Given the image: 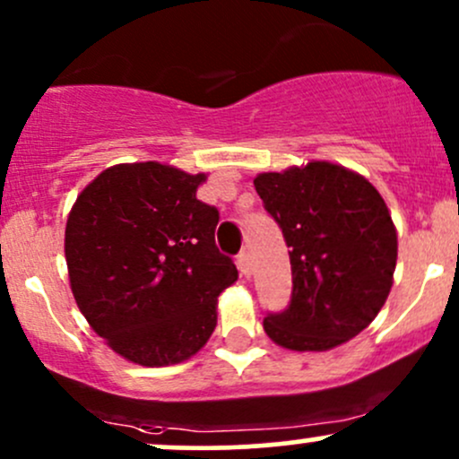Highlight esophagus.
<instances>
[{"label":"esophagus","mask_w":459,"mask_h":459,"mask_svg":"<svg viewBox=\"0 0 459 459\" xmlns=\"http://www.w3.org/2000/svg\"><path fill=\"white\" fill-rule=\"evenodd\" d=\"M238 268L241 272V276H246V279H248L250 276V255L246 253V250L238 256Z\"/></svg>","instance_id":"esophagus-1"}]
</instances>
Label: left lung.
<instances>
[{"instance_id": "1", "label": "left lung", "mask_w": 459, "mask_h": 459, "mask_svg": "<svg viewBox=\"0 0 459 459\" xmlns=\"http://www.w3.org/2000/svg\"><path fill=\"white\" fill-rule=\"evenodd\" d=\"M291 264V300L264 320L287 351H331L366 329L394 283L399 239L390 209L361 174L329 160L255 176Z\"/></svg>"}]
</instances>
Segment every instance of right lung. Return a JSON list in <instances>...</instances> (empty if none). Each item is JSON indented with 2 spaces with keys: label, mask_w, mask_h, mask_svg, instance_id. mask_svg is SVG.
<instances>
[{
  "label": "right lung",
  "mask_w": 459,
  "mask_h": 459,
  "mask_svg": "<svg viewBox=\"0 0 459 459\" xmlns=\"http://www.w3.org/2000/svg\"><path fill=\"white\" fill-rule=\"evenodd\" d=\"M206 174L159 160L119 163L78 194L65 226L75 305L133 364H180L209 342L218 296L238 268L215 246L218 209L195 191Z\"/></svg>",
  "instance_id": "obj_1"
}]
</instances>
